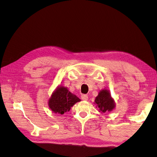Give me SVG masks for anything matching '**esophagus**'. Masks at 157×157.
<instances>
[{"label":"esophagus","mask_w":157,"mask_h":157,"mask_svg":"<svg viewBox=\"0 0 157 157\" xmlns=\"http://www.w3.org/2000/svg\"><path fill=\"white\" fill-rule=\"evenodd\" d=\"M88 98V96L86 94H82L81 96V99L84 101H87Z\"/></svg>","instance_id":"1"}]
</instances>
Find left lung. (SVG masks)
Here are the masks:
<instances>
[{
  "mask_svg": "<svg viewBox=\"0 0 157 157\" xmlns=\"http://www.w3.org/2000/svg\"><path fill=\"white\" fill-rule=\"evenodd\" d=\"M95 104L99 109V112L105 113L111 111L115 107L114 99L108 90H102L99 92L98 96L95 99Z\"/></svg>",
  "mask_w": 157,
  "mask_h": 157,
  "instance_id": "obj_1",
  "label": "left lung"
}]
</instances>
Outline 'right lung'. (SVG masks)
<instances>
[{
  "instance_id": "right-lung-1",
  "label": "right lung",
  "mask_w": 157,
  "mask_h": 157,
  "mask_svg": "<svg viewBox=\"0 0 157 157\" xmlns=\"http://www.w3.org/2000/svg\"><path fill=\"white\" fill-rule=\"evenodd\" d=\"M78 101L80 99L76 95L69 92L67 88L59 86L52 93L48 106L54 113L63 115L69 111L71 107Z\"/></svg>"
}]
</instances>
